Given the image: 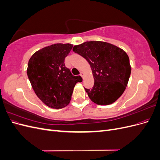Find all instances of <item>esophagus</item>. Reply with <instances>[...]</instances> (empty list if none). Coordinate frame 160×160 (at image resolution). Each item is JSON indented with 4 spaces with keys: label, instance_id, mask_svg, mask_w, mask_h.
Masks as SVG:
<instances>
[{
    "label": "esophagus",
    "instance_id": "obj_1",
    "mask_svg": "<svg viewBox=\"0 0 160 160\" xmlns=\"http://www.w3.org/2000/svg\"><path fill=\"white\" fill-rule=\"evenodd\" d=\"M80 75L82 77V78L84 79V72H80Z\"/></svg>",
    "mask_w": 160,
    "mask_h": 160
}]
</instances>
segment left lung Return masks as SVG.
I'll return each instance as SVG.
<instances>
[{
	"label": "left lung",
	"mask_w": 160,
	"mask_h": 160,
	"mask_svg": "<svg viewBox=\"0 0 160 160\" xmlns=\"http://www.w3.org/2000/svg\"><path fill=\"white\" fill-rule=\"evenodd\" d=\"M75 52L88 61L94 77L91 89L85 88L90 99L98 105L113 103L123 94L131 74L129 57L110 43L88 41L75 45Z\"/></svg>",
	"instance_id": "1"
}]
</instances>
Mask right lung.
<instances>
[{
    "mask_svg": "<svg viewBox=\"0 0 160 160\" xmlns=\"http://www.w3.org/2000/svg\"><path fill=\"white\" fill-rule=\"evenodd\" d=\"M71 44L52 45L34 53L28 62L27 75L36 95L52 108L60 109L70 102L73 88L82 81L65 67V59Z\"/></svg>",
    "mask_w": 160,
    "mask_h": 160,
    "instance_id": "1",
    "label": "right lung"
}]
</instances>
